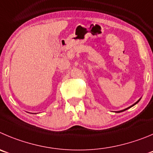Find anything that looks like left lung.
<instances>
[{"mask_svg":"<svg viewBox=\"0 0 153 153\" xmlns=\"http://www.w3.org/2000/svg\"><path fill=\"white\" fill-rule=\"evenodd\" d=\"M140 100H137V102H135V103H134V104H133V105H131V106H129V107H128V108H127V109H123V110H121V111H118V112H124V111L127 110V109H130V108H131V107H132V106H134V105H136V104H137V102H139V101H140Z\"/></svg>","mask_w":153,"mask_h":153,"instance_id":"obj_1","label":"left lung"}]
</instances>
